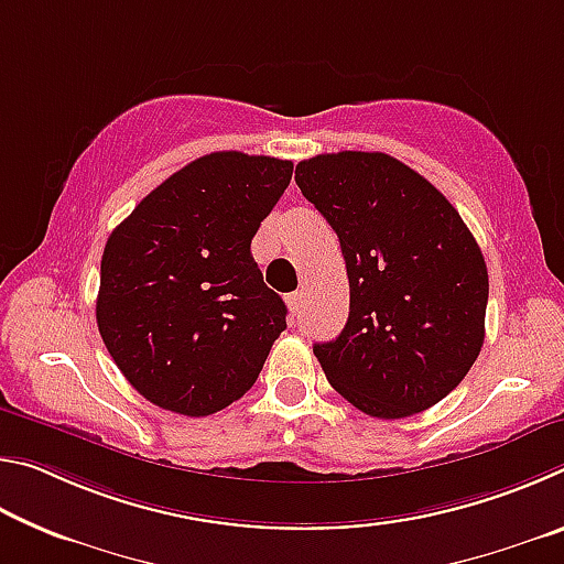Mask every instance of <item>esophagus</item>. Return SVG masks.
<instances>
[{
	"label": "esophagus",
	"instance_id": "obj_1",
	"mask_svg": "<svg viewBox=\"0 0 564 564\" xmlns=\"http://www.w3.org/2000/svg\"><path fill=\"white\" fill-rule=\"evenodd\" d=\"M285 303H289V311H291L293 316H295V313H299V311H301V305H303V293H301V291L291 293L289 299H285Z\"/></svg>",
	"mask_w": 564,
	"mask_h": 564
}]
</instances>
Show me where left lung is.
Instances as JSON below:
<instances>
[{
    "label": "left lung",
    "mask_w": 564,
    "mask_h": 564,
    "mask_svg": "<svg viewBox=\"0 0 564 564\" xmlns=\"http://www.w3.org/2000/svg\"><path fill=\"white\" fill-rule=\"evenodd\" d=\"M295 184L338 234L350 283L346 328L313 352L366 415L423 413L467 376L485 340L488 265L455 206L380 151L318 154Z\"/></svg>",
    "instance_id": "left-lung-1"
}]
</instances>
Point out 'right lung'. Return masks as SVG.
<instances>
[{
	"mask_svg": "<svg viewBox=\"0 0 564 564\" xmlns=\"http://www.w3.org/2000/svg\"><path fill=\"white\" fill-rule=\"evenodd\" d=\"M293 164L214 151L169 176L113 228L97 326L123 378L171 413L204 417L256 383L285 303L251 241Z\"/></svg>",
	"mask_w": 564,
	"mask_h": 564,
	"instance_id": "1",
	"label": "right lung"
}]
</instances>
